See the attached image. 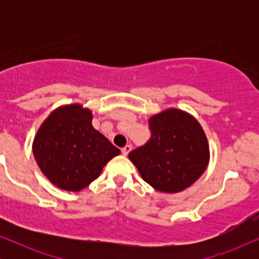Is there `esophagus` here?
I'll list each match as a JSON object with an SVG mask.
<instances>
[{
	"mask_svg": "<svg viewBox=\"0 0 259 259\" xmlns=\"http://www.w3.org/2000/svg\"><path fill=\"white\" fill-rule=\"evenodd\" d=\"M132 148H133L132 145H126L125 147L121 148V153H123L124 156H127V154H129L130 151H132Z\"/></svg>",
	"mask_w": 259,
	"mask_h": 259,
	"instance_id": "obj_1",
	"label": "esophagus"
}]
</instances>
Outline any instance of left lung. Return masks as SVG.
Wrapping results in <instances>:
<instances>
[{"mask_svg": "<svg viewBox=\"0 0 259 259\" xmlns=\"http://www.w3.org/2000/svg\"><path fill=\"white\" fill-rule=\"evenodd\" d=\"M151 138L129 153L142 179L160 192H180L206 170L209 146L203 129L189 113L167 109L148 120Z\"/></svg>", "mask_w": 259, "mask_h": 259, "instance_id": "left-lung-1", "label": "left lung"}]
</instances>
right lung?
<instances>
[{"label": "right lung", "instance_id": "obj_1", "mask_svg": "<svg viewBox=\"0 0 259 259\" xmlns=\"http://www.w3.org/2000/svg\"><path fill=\"white\" fill-rule=\"evenodd\" d=\"M91 121L90 109L74 103L55 109L37 130L32 142L35 159L59 189L74 192L85 189L120 153Z\"/></svg>", "mask_w": 259, "mask_h": 259}]
</instances>
